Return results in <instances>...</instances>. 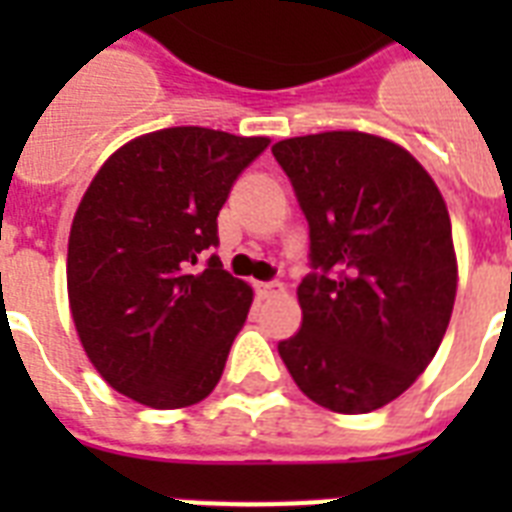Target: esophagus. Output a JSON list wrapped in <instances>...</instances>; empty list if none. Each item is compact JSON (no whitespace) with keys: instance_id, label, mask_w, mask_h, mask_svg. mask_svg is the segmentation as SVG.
Returning a JSON list of instances; mask_svg holds the SVG:
<instances>
[{"instance_id":"obj_1","label":"esophagus","mask_w":512,"mask_h":512,"mask_svg":"<svg viewBox=\"0 0 512 512\" xmlns=\"http://www.w3.org/2000/svg\"><path fill=\"white\" fill-rule=\"evenodd\" d=\"M255 292H257V297L268 300V297L281 295V292H284V284H281V281H257Z\"/></svg>"}]
</instances>
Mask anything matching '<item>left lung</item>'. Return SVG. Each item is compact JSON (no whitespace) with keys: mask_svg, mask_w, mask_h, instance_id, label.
Listing matches in <instances>:
<instances>
[{"mask_svg":"<svg viewBox=\"0 0 512 512\" xmlns=\"http://www.w3.org/2000/svg\"><path fill=\"white\" fill-rule=\"evenodd\" d=\"M273 156L311 228L313 265L297 287L303 324L279 356L329 412H374L428 369L452 319L446 201L406 148L369 132L279 140Z\"/></svg>","mask_w":512,"mask_h":512,"instance_id":"obj_1","label":"left lung"}]
</instances>
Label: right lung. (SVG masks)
Returning a JSON list of instances; mask_svg holds the SVG:
<instances>
[{"mask_svg": "<svg viewBox=\"0 0 512 512\" xmlns=\"http://www.w3.org/2000/svg\"><path fill=\"white\" fill-rule=\"evenodd\" d=\"M271 140L167 127L124 143L92 177L68 236V308L98 374L151 409L215 390L252 287L215 255L217 215Z\"/></svg>", "mask_w": 512, "mask_h": 512, "instance_id": "obj_1", "label": "right lung"}]
</instances>
